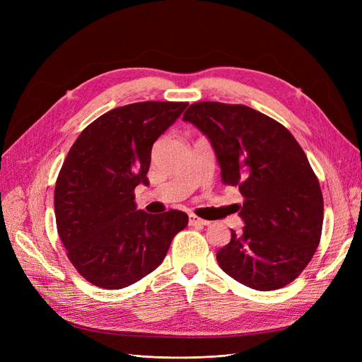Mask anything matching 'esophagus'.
I'll use <instances>...</instances> for the list:
<instances>
[{
	"label": "esophagus",
	"instance_id": "esophagus-1",
	"mask_svg": "<svg viewBox=\"0 0 362 362\" xmlns=\"http://www.w3.org/2000/svg\"><path fill=\"white\" fill-rule=\"evenodd\" d=\"M189 223H190L192 226H204V225H208L206 221H204V218H201V217H198V216H194V214H190V216H189Z\"/></svg>",
	"mask_w": 362,
	"mask_h": 362
}]
</instances>
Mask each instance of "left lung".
I'll return each instance as SVG.
<instances>
[{"label": "left lung", "mask_w": 362, "mask_h": 362, "mask_svg": "<svg viewBox=\"0 0 362 362\" xmlns=\"http://www.w3.org/2000/svg\"><path fill=\"white\" fill-rule=\"evenodd\" d=\"M182 120L210 139L222 182L243 194L242 234L216 254L221 269L259 291L286 287L308 266L320 243L323 194L290 131L240 104L194 103Z\"/></svg>", "instance_id": "8db88e82"}]
</instances>
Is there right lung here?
<instances>
[{
	"label": "right lung",
	"instance_id": "add662e5",
	"mask_svg": "<svg viewBox=\"0 0 362 362\" xmlns=\"http://www.w3.org/2000/svg\"><path fill=\"white\" fill-rule=\"evenodd\" d=\"M187 103L145 101L113 108L86 127L56 182L59 237L80 275L119 290L156 270L189 216L137 210L134 189L146 184L154 141Z\"/></svg>",
	"mask_w": 362,
	"mask_h": 362
}]
</instances>
